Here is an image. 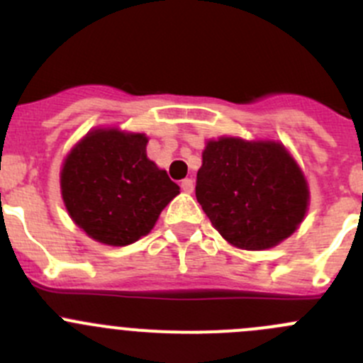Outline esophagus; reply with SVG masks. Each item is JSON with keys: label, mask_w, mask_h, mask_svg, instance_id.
I'll return each instance as SVG.
<instances>
[{"label": "esophagus", "mask_w": 363, "mask_h": 363, "mask_svg": "<svg viewBox=\"0 0 363 363\" xmlns=\"http://www.w3.org/2000/svg\"><path fill=\"white\" fill-rule=\"evenodd\" d=\"M181 188L182 191L193 193V189H195V181H193V179H184V181L181 182Z\"/></svg>", "instance_id": "obj_1"}]
</instances>
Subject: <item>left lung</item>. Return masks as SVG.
Masks as SVG:
<instances>
[{"label":"left lung","mask_w":363,"mask_h":363,"mask_svg":"<svg viewBox=\"0 0 363 363\" xmlns=\"http://www.w3.org/2000/svg\"><path fill=\"white\" fill-rule=\"evenodd\" d=\"M195 191L223 239L250 251L290 237L309 202L306 179L283 145L232 137L208 142Z\"/></svg>","instance_id":"8db88e82"}]
</instances>
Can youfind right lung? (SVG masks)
<instances>
[{
	"instance_id": "1",
	"label": "right lung",
	"mask_w": 363,
	"mask_h": 363,
	"mask_svg": "<svg viewBox=\"0 0 363 363\" xmlns=\"http://www.w3.org/2000/svg\"><path fill=\"white\" fill-rule=\"evenodd\" d=\"M147 137L117 130L87 133L65 160L61 193L91 239L128 246L147 235L179 186L147 158Z\"/></svg>"
}]
</instances>
